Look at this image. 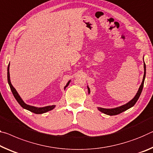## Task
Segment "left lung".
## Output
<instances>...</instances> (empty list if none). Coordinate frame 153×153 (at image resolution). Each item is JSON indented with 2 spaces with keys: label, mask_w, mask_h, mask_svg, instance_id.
<instances>
[{
  "label": "left lung",
  "mask_w": 153,
  "mask_h": 153,
  "mask_svg": "<svg viewBox=\"0 0 153 153\" xmlns=\"http://www.w3.org/2000/svg\"><path fill=\"white\" fill-rule=\"evenodd\" d=\"M144 59V58H143ZM144 77H143V79H142V82L140 85L139 89H138V91L137 94H135V96L133 97V99H131L130 101H129L127 103L125 104V105H121L120 107L118 108H111V109H106V108H98V110L103 112L104 114L107 115H110V116H114V115H117L123 112V111H126L128 109L131 108L133 107V105H135V103L137 102V101L139 99L140 94L142 93V89H143V86H144V79H145V77H146V64L144 61ZM88 94L90 93V88L88 86Z\"/></svg>",
  "instance_id": "1"
}]
</instances>
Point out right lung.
Listing matches in <instances>:
<instances>
[{"label": "right lung", "instance_id": "obj_1", "mask_svg": "<svg viewBox=\"0 0 153 153\" xmlns=\"http://www.w3.org/2000/svg\"><path fill=\"white\" fill-rule=\"evenodd\" d=\"M7 80H8V84H9V86H10L11 91L12 92V93H13V94L14 97H15V99H16L17 101H18V103L20 104V105L24 109H26V110L30 111L31 112H33L35 114H43V113L47 112V111H48L52 110L55 108L54 105L45 106V107H43V108H37V107H35V106L27 105V104H26L25 103H24V101L20 97V96L19 95L18 92L16 91V90L15 89V88H14L13 86H12V84L11 83L10 75H9V64L8 65V67H7ZM70 82H71V81H69L67 82V85L65 86V88H64L65 89L66 88V87L68 86V85H69Z\"/></svg>", "mask_w": 153, "mask_h": 153}]
</instances>
